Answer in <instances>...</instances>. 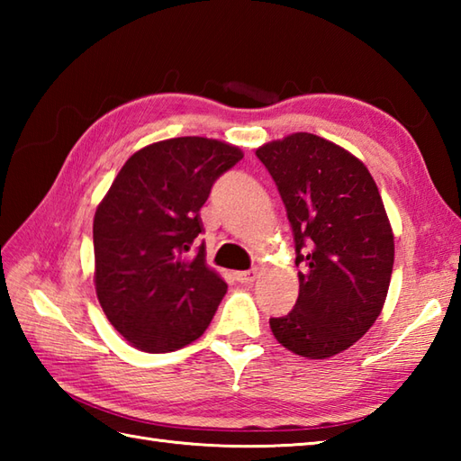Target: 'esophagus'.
<instances>
[{"label":"esophagus","mask_w":461,"mask_h":461,"mask_svg":"<svg viewBox=\"0 0 461 461\" xmlns=\"http://www.w3.org/2000/svg\"><path fill=\"white\" fill-rule=\"evenodd\" d=\"M259 277V273H258V269H249V271H238L236 273V279L240 281V283H243V285H248V283H253Z\"/></svg>","instance_id":"obj_1"}]
</instances>
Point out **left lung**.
Segmentation results:
<instances>
[{"label": "left lung", "mask_w": 461, "mask_h": 461, "mask_svg": "<svg viewBox=\"0 0 461 461\" xmlns=\"http://www.w3.org/2000/svg\"><path fill=\"white\" fill-rule=\"evenodd\" d=\"M256 154L285 203L301 267L295 307L269 327L295 355H339L375 325L393 276L394 236L376 182L317 134H289Z\"/></svg>", "instance_id": "8db88e82"}]
</instances>
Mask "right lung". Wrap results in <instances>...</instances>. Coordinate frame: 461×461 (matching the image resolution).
<instances>
[{"label":"right lung","mask_w":461,"mask_h":461,"mask_svg":"<svg viewBox=\"0 0 461 461\" xmlns=\"http://www.w3.org/2000/svg\"><path fill=\"white\" fill-rule=\"evenodd\" d=\"M243 158L236 146L180 136L134 152L93 221L96 297L111 325L144 352L203 335L228 285L205 266L200 208Z\"/></svg>","instance_id":"obj_1"}]
</instances>
